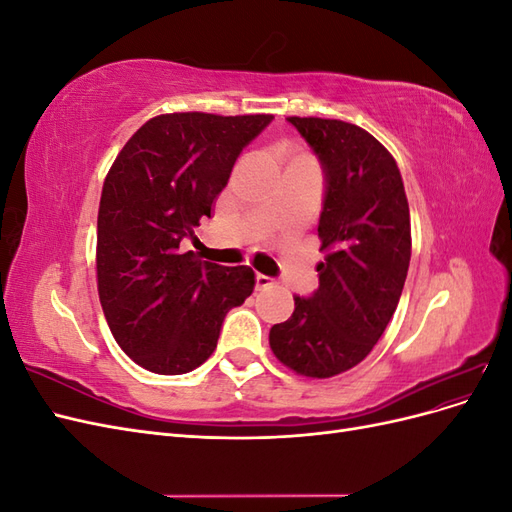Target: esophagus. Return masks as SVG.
Returning a JSON list of instances; mask_svg holds the SVG:
<instances>
[{
    "mask_svg": "<svg viewBox=\"0 0 512 512\" xmlns=\"http://www.w3.org/2000/svg\"><path fill=\"white\" fill-rule=\"evenodd\" d=\"M271 286H273V277L256 273V288H258V290H267V288H271Z\"/></svg>",
    "mask_w": 512,
    "mask_h": 512,
    "instance_id": "obj_1",
    "label": "esophagus"
}]
</instances>
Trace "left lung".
Here are the masks:
<instances>
[{"label":"left lung","instance_id":"1","mask_svg":"<svg viewBox=\"0 0 512 512\" xmlns=\"http://www.w3.org/2000/svg\"><path fill=\"white\" fill-rule=\"evenodd\" d=\"M324 173L318 288L294 297L269 344L286 367L331 378L359 365L393 318L410 267V209L393 156L354 123L288 117Z\"/></svg>","mask_w":512,"mask_h":512}]
</instances>
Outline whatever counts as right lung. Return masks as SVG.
Listing matches in <instances>:
<instances>
[{
    "instance_id": "1",
    "label": "right lung",
    "mask_w": 512,
    "mask_h": 512,
    "mask_svg": "<svg viewBox=\"0 0 512 512\" xmlns=\"http://www.w3.org/2000/svg\"><path fill=\"white\" fill-rule=\"evenodd\" d=\"M273 115L149 119L108 170L98 211V292L115 342L153 374L179 376L218 346L226 314L254 290L250 267L181 252Z\"/></svg>"
}]
</instances>
